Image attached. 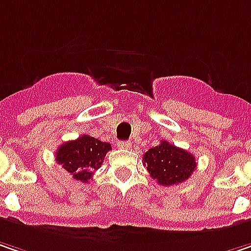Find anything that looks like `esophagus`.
<instances>
[{
  "instance_id": "esophagus-1",
  "label": "esophagus",
  "mask_w": 251,
  "mask_h": 251,
  "mask_svg": "<svg viewBox=\"0 0 251 251\" xmlns=\"http://www.w3.org/2000/svg\"><path fill=\"white\" fill-rule=\"evenodd\" d=\"M118 147L121 149L129 148V147H130V142H129V141H119V142H118Z\"/></svg>"
}]
</instances>
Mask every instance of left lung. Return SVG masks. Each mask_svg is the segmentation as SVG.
Returning a JSON list of instances; mask_svg holds the SVG:
<instances>
[{
    "mask_svg": "<svg viewBox=\"0 0 251 251\" xmlns=\"http://www.w3.org/2000/svg\"><path fill=\"white\" fill-rule=\"evenodd\" d=\"M144 164L151 176L164 187L184 182L197 168L193 153L171 145L167 141L148 149L144 155Z\"/></svg>",
    "mask_w": 251,
    "mask_h": 251,
    "instance_id": "left-lung-1",
    "label": "left lung"
}]
</instances>
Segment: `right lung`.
Masks as SVG:
<instances>
[{
  "mask_svg": "<svg viewBox=\"0 0 251 251\" xmlns=\"http://www.w3.org/2000/svg\"><path fill=\"white\" fill-rule=\"evenodd\" d=\"M110 144L102 142L89 135L60 145L56 152V162L60 164L72 176L81 182H89L93 172L102 167Z\"/></svg>",
  "mask_w": 251,
  "mask_h": 251,
  "instance_id": "right-lung-1",
  "label": "right lung"
}]
</instances>
